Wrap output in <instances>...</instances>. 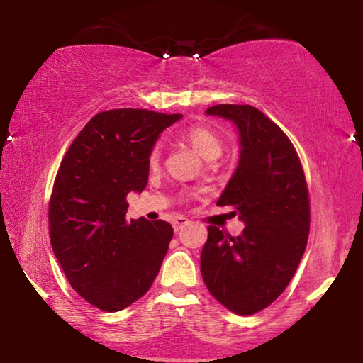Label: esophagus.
<instances>
[{
	"label": "esophagus",
	"instance_id": "1",
	"mask_svg": "<svg viewBox=\"0 0 363 363\" xmlns=\"http://www.w3.org/2000/svg\"><path fill=\"white\" fill-rule=\"evenodd\" d=\"M172 225H173V230L180 231L183 226L188 225V218H185V216H177V218H173Z\"/></svg>",
	"mask_w": 363,
	"mask_h": 363
}]
</instances>
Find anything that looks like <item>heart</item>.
Masks as SVG:
<instances>
[{
	"mask_svg": "<svg viewBox=\"0 0 363 363\" xmlns=\"http://www.w3.org/2000/svg\"><path fill=\"white\" fill-rule=\"evenodd\" d=\"M186 138L191 143L193 148L205 158V160H215L221 155L223 152V142L221 138L216 135V132H213L210 127L205 125H193L186 130ZM162 157V143L158 142L153 145L148 155V163L150 167H157Z\"/></svg>",
	"mask_w": 363,
	"mask_h": 363,
	"instance_id": "b5f03b06",
	"label": "heart"
}]
</instances>
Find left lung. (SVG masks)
<instances>
[{"label": "left lung", "instance_id": "obj_1", "mask_svg": "<svg viewBox=\"0 0 363 363\" xmlns=\"http://www.w3.org/2000/svg\"><path fill=\"white\" fill-rule=\"evenodd\" d=\"M208 116L233 122L240 162L216 205L233 206L245 230L208 228L201 276L215 299L238 315L256 314L282 294L309 238V191L289 138L252 106L220 104Z\"/></svg>", "mask_w": 363, "mask_h": 363}]
</instances>
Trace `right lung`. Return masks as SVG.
<instances>
[{"mask_svg":"<svg viewBox=\"0 0 363 363\" xmlns=\"http://www.w3.org/2000/svg\"><path fill=\"white\" fill-rule=\"evenodd\" d=\"M182 113L113 108L94 116L59 165L49 236L69 284L106 312L150 289L173 236L170 223L127 220V195L148 182V155Z\"/></svg>","mask_w":363,"mask_h":363,"instance_id":"1","label":"right lung"}]
</instances>
